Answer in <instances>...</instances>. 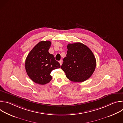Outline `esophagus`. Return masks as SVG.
Here are the masks:
<instances>
[{"mask_svg":"<svg viewBox=\"0 0 123 123\" xmlns=\"http://www.w3.org/2000/svg\"><path fill=\"white\" fill-rule=\"evenodd\" d=\"M59 63H60V65H62V60H60L59 61Z\"/></svg>","mask_w":123,"mask_h":123,"instance_id":"34e87169","label":"esophagus"}]
</instances>
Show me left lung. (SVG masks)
Masks as SVG:
<instances>
[{"label": "left lung", "instance_id": "8db88e82", "mask_svg": "<svg viewBox=\"0 0 123 123\" xmlns=\"http://www.w3.org/2000/svg\"><path fill=\"white\" fill-rule=\"evenodd\" d=\"M66 57L61 68L69 80L82 82L93 74L96 65L92 51L85 45L77 42L68 44Z\"/></svg>", "mask_w": 123, "mask_h": 123}]
</instances>
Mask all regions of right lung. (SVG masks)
<instances>
[{"label":"right lung","mask_w":123,"mask_h":123,"mask_svg":"<svg viewBox=\"0 0 123 123\" xmlns=\"http://www.w3.org/2000/svg\"><path fill=\"white\" fill-rule=\"evenodd\" d=\"M51 42L42 41L31 50L25 61V69L31 79L36 83L45 85L52 79L50 75L52 70L60 68L54 56L48 50Z\"/></svg>","instance_id":"obj_1"}]
</instances>
